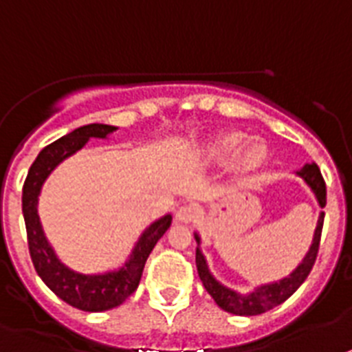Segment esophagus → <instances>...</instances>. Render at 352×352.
<instances>
[{
    "label": "esophagus",
    "mask_w": 352,
    "mask_h": 352,
    "mask_svg": "<svg viewBox=\"0 0 352 352\" xmlns=\"http://www.w3.org/2000/svg\"><path fill=\"white\" fill-rule=\"evenodd\" d=\"M197 213H199V210H197L195 204H184V206H181L179 210H177L175 219L179 222H184V224H188V222L195 221Z\"/></svg>",
    "instance_id": "1"
}]
</instances>
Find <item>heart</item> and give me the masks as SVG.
Returning <instances> with one entry per match:
<instances>
[{
    "mask_svg": "<svg viewBox=\"0 0 352 352\" xmlns=\"http://www.w3.org/2000/svg\"><path fill=\"white\" fill-rule=\"evenodd\" d=\"M231 157V168L235 171H253L262 166L270 155L267 144L260 137L245 139L242 131L231 130L219 133L204 146V155L211 161H224Z\"/></svg>",
    "mask_w": 352,
    "mask_h": 352,
    "instance_id": "b5f03b06",
    "label": "heart"
}]
</instances>
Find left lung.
Segmentation results:
<instances>
[{
  "instance_id": "left-lung-1",
  "label": "left lung",
  "mask_w": 352,
  "mask_h": 352,
  "mask_svg": "<svg viewBox=\"0 0 352 352\" xmlns=\"http://www.w3.org/2000/svg\"><path fill=\"white\" fill-rule=\"evenodd\" d=\"M296 175L304 179L305 184L309 186L311 191L315 193L320 208H324L325 182L315 162H313V164H305L302 170L296 171ZM324 217L325 213L322 211L318 217V224H316L315 236H313V244H311L309 251H307V255L304 256V260L296 265V270L293 271L289 276H285V278L271 282V284L258 285L255 291H251L250 295H241V293H236V291L226 287V285H222L215 276L211 275L210 270H208V264H206L204 255H202V251L199 250V245H201V236L195 233V241L197 244H199L197 245L195 253L197 271H199V276H201L206 291L210 293L211 298L215 300L217 305H219L221 309L228 311L231 315L239 316L262 315L265 311L273 309V307L280 305L282 302H285V300L289 298V296L298 289L300 285L304 284V280L309 276L311 270H313V265H315V260L316 255H318L320 248V236H322V228H324Z\"/></svg>"
}]
</instances>
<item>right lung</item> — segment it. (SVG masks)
I'll return each instance as SVG.
<instances>
[{"label": "right lung", "mask_w": 352, "mask_h": 352, "mask_svg": "<svg viewBox=\"0 0 352 352\" xmlns=\"http://www.w3.org/2000/svg\"><path fill=\"white\" fill-rule=\"evenodd\" d=\"M116 130L117 128L110 124L94 122V124L76 128L67 135H63L61 139H57L39 151L23 184V217L27 226L28 251H30V258H32L37 275L41 276L43 282L48 285V289L54 291L63 302L81 311H90V313L113 309L137 289L151 250L170 228L171 215L168 213L148 226L144 233L139 236L130 258L124 262L122 267L101 273V275H82L63 264L61 260L57 258L52 245L48 244L39 215H37V199L41 193L43 182L47 181V177L52 173L57 164H61L67 157L81 150L92 137L107 139Z\"/></svg>", "instance_id": "obj_1"}]
</instances>
